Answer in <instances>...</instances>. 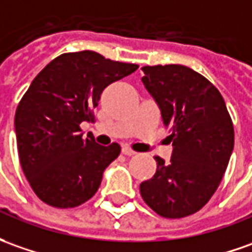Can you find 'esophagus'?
<instances>
[{
  "instance_id": "34e87169",
  "label": "esophagus",
  "mask_w": 252,
  "mask_h": 252,
  "mask_svg": "<svg viewBox=\"0 0 252 252\" xmlns=\"http://www.w3.org/2000/svg\"><path fill=\"white\" fill-rule=\"evenodd\" d=\"M121 152H123V155H126V156H133V155H136V152H133L132 149L128 148V146H124V148H123V150H121Z\"/></svg>"
}]
</instances>
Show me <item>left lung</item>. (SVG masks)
<instances>
[{"label":"left lung","instance_id":"obj_1","mask_svg":"<svg viewBox=\"0 0 252 252\" xmlns=\"http://www.w3.org/2000/svg\"><path fill=\"white\" fill-rule=\"evenodd\" d=\"M142 71L174 150L169 161L155 157L157 171L140 184V196L164 218H184L201 210L218 189L233 152V123L220 91L197 71L182 64Z\"/></svg>","mask_w":252,"mask_h":252}]
</instances>
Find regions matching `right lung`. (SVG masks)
<instances>
[{"label":"right lung","instance_id":"obj_1","mask_svg":"<svg viewBox=\"0 0 252 252\" xmlns=\"http://www.w3.org/2000/svg\"><path fill=\"white\" fill-rule=\"evenodd\" d=\"M136 68L81 51L55 58L32 80L18 104L15 131L22 169L45 204L73 208L96 193L121 148L83 138L80 124L94 120L92 110L107 85Z\"/></svg>","mask_w":252,"mask_h":252}]
</instances>
